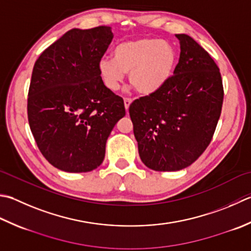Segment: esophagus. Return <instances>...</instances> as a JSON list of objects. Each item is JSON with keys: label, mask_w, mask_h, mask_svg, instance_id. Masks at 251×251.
<instances>
[{"label": "esophagus", "mask_w": 251, "mask_h": 251, "mask_svg": "<svg viewBox=\"0 0 251 251\" xmlns=\"http://www.w3.org/2000/svg\"><path fill=\"white\" fill-rule=\"evenodd\" d=\"M130 104H131V99H125L124 100V106H125L126 111H128Z\"/></svg>", "instance_id": "34e87169"}]
</instances>
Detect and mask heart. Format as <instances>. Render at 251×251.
I'll list each match as a JSON object with an SVG mask.
<instances>
[{
    "mask_svg": "<svg viewBox=\"0 0 251 251\" xmlns=\"http://www.w3.org/2000/svg\"><path fill=\"white\" fill-rule=\"evenodd\" d=\"M114 57H102L98 64L100 77L111 91L119 89L129 74L131 86L141 95L161 90L174 75L177 53L174 47L155 38H140L117 44Z\"/></svg>",
    "mask_w": 251,
    "mask_h": 251,
    "instance_id": "b5f03b06",
    "label": "heart"
}]
</instances>
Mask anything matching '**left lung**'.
<instances>
[{"label": "left lung", "instance_id": "left-lung-1", "mask_svg": "<svg viewBox=\"0 0 251 251\" xmlns=\"http://www.w3.org/2000/svg\"><path fill=\"white\" fill-rule=\"evenodd\" d=\"M174 76L161 90L129 106L140 159L147 168H187L209 146L223 103L222 78L209 53L185 33Z\"/></svg>", "mask_w": 251, "mask_h": 251}]
</instances>
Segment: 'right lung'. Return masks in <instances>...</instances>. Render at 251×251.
<instances>
[{
  "label": "right lung",
  "mask_w": 251,
  "mask_h": 251,
  "mask_svg": "<svg viewBox=\"0 0 251 251\" xmlns=\"http://www.w3.org/2000/svg\"><path fill=\"white\" fill-rule=\"evenodd\" d=\"M113 39L111 27L77 29L46 49L34 63L28 121L39 150L56 169L82 173L102 164L124 101L103 83L98 64Z\"/></svg>",
  "instance_id": "right-lung-1"
}]
</instances>
